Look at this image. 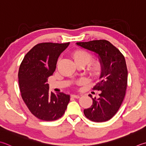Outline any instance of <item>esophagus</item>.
I'll return each instance as SVG.
<instances>
[{"label":"esophagus","mask_w":146,"mask_h":146,"mask_svg":"<svg viewBox=\"0 0 146 146\" xmlns=\"http://www.w3.org/2000/svg\"><path fill=\"white\" fill-rule=\"evenodd\" d=\"M71 97H72V98H75V99H78L80 98V96L79 95H75V94H73V95H71Z\"/></svg>","instance_id":"obj_1"}]
</instances>
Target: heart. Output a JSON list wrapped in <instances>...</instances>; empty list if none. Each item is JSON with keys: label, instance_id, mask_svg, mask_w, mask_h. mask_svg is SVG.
<instances>
[{"label": "heart", "instance_id": "b5f03b06", "mask_svg": "<svg viewBox=\"0 0 146 146\" xmlns=\"http://www.w3.org/2000/svg\"><path fill=\"white\" fill-rule=\"evenodd\" d=\"M71 56L76 64H87L92 58L91 54L88 51L84 49H78L73 51L71 54ZM87 70L91 75L96 77L101 73L102 70V63L99 59H95L91 61L88 63ZM82 80L78 81V84H81Z\"/></svg>", "mask_w": 146, "mask_h": 146}]
</instances>
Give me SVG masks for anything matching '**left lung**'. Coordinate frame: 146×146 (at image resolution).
<instances>
[{
  "label": "left lung",
  "instance_id": "left-lung-1",
  "mask_svg": "<svg viewBox=\"0 0 146 146\" xmlns=\"http://www.w3.org/2000/svg\"><path fill=\"white\" fill-rule=\"evenodd\" d=\"M76 44L98 54L102 63L100 81L92 88L99 90V97L92 98L89 95L93 104L84 110V115L92 121H106L118 112L126 94L128 71L125 57L106 40L77 42Z\"/></svg>",
  "mask_w": 146,
  "mask_h": 146
}]
</instances>
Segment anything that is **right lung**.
<instances>
[{
	"label": "right lung",
	"instance_id": "add662e5",
	"mask_svg": "<svg viewBox=\"0 0 146 146\" xmlns=\"http://www.w3.org/2000/svg\"><path fill=\"white\" fill-rule=\"evenodd\" d=\"M69 44H36L26 54L20 64L18 80L21 98L30 112L41 120L60 118L70 102L69 95L50 92L47 83L56 70L59 55Z\"/></svg>",
	"mask_w": 146,
	"mask_h": 146
}]
</instances>
